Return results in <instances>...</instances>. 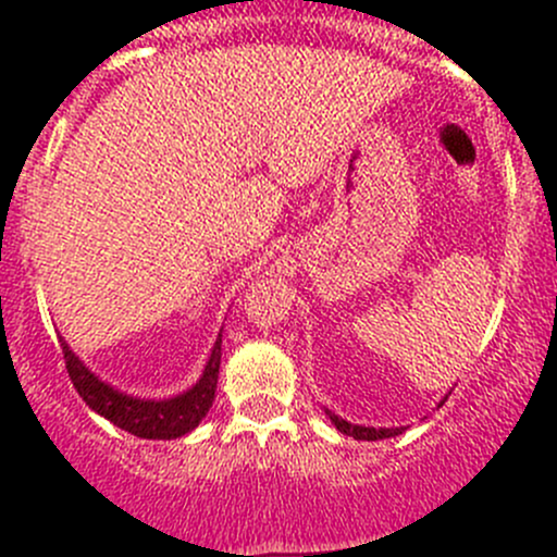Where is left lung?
<instances>
[{"label": "left lung", "mask_w": 557, "mask_h": 557, "mask_svg": "<svg viewBox=\"0 0 557 557\" xmlns=\"http://www.w3.org/2000/svg\"><path fill=\"white\" fill-rule=\"evenodd\" d=\"M448 399V397H445ZM445 399H440V405L437 407H443V403ZM326 416H330V421L335 423V429L337 432H343L346 434V437H354V440H367V443H375V440H388V437H397V434H403L405 432V426H392V429H386V426H359V423H351V421H346V418H341V416H335V412L332 410H324Z\"/></svg>", "instance_id": "obj_1"}]
</instances>
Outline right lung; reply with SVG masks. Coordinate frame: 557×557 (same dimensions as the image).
I'll use <instances>...</instances> for the list:
<instances>
[{
    "label": "right lung",
    "instance_id": "add662e5",
    "mask_svg": "<svg viewBox=\"0 0 557 557\" xmlns=\"http://www.w3.org/2000/svg\"><path fill=\"white\" fill-rule=\"evenodd\" d=\"M64 348L66 370L72 377L74 388H77L79 397L85 399V405L90 410H96L99 416H104L107 421H112L114 426L125 429L128 434L141 440H176L182 434L193 432L200 421L209 412L211 403H214L216 392V377H220V359H222V332L216 337L214 348H211L209 362L203 367V375L198 377L195 386L187 392L176 394L169 399H141L131 397V394L117 392L114 386L101 381L96 372H90L88 367L79 362L77 354L66 346V341H61Z\"/></svg>",
    "mask_w": 557,
    "mask_h": 557
}]
</instances>
